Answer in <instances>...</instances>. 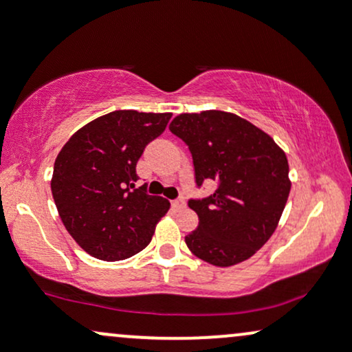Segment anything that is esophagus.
Listing matches in <instances>:
<instances>
[{
	"instance_id": "1",
	"label": "esophagus",
	"mask_w": 352,
	"mask_h": 352,
	"mask_svg": "<svg viewBox=\"0 0 352 352\" xmlns=\"http://www.w3.org/2000/svg\"><path fill=\"white\" fill-rule=\"evenodd\" d=\"M172 207H173V208H177V210L185 208V200H184V199H177V200H173V201H172Z\"/></svg>"
}]
</instances>
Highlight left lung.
I'll return each mask as SVG.
<instances>
[{
  "mask_svg": "<svg viewBox=\"0 0 352 352\" xmlns=\"http://www.w3.org/2000/svg\"><path fill=\"white\" fill-rule=\"evenodd\" d=\"M170 132L188 145L195 182H217L213 195L188 200L199 227L185 236L188 250L215 266L248 260L278 227L289 182L288 159L266 132L236 114H180Z\"/></svg>",
  "mask_w": 352,
  "mask_h": 352,
  "instance_id": "8db88e82",
  "label": "left lung"
}]
</instances>
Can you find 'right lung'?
<instances>
[{"mask_svg": "<svg viewBox=\"0 0 352 352\" xmlns=\"http://www.w3.org/2000/svg\"><path fill=\"white\" fill-rule=\"evenodd\" d=\"M170 117L109 112L80 127L56 157L52 199L64 227L91 256L119 261L151 243L170 201L148 195L145 185L135 188V165Z\"/></svg>", "mask_w": 352, "mask_h": 352, "instance_id": "1", "label": "right lung"}]
</instances>
